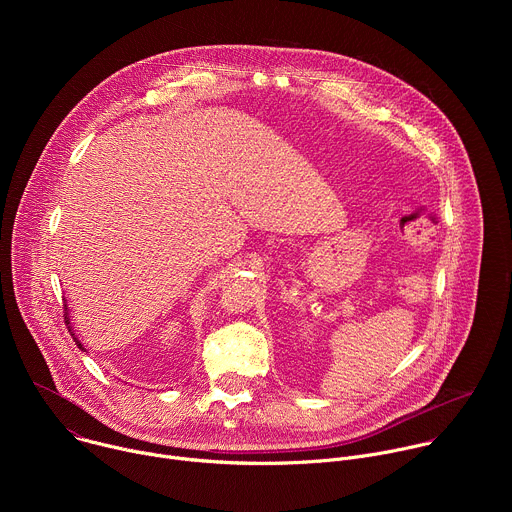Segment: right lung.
<instances>
[{
    "instance_id": "add662e5",
    "label": "right lung",
    "mask_w": 512,
    "mask_h": 512,
    "mask_svg": "<svg viewBox=\"0 0 512 512\" xmlns=\"http://www.w3.org/2000/svg\"><path fill=\"white\" fill-rule=\"evenodd\" d=\"M64 320H66V324H68V332L72 334V338H75V342H77V346L79 348H83V344H81V340L75 336V330H72V326H70V314H68V306H64ZM85 350V348H83Z\"/></svg>"
}]
</instances>
